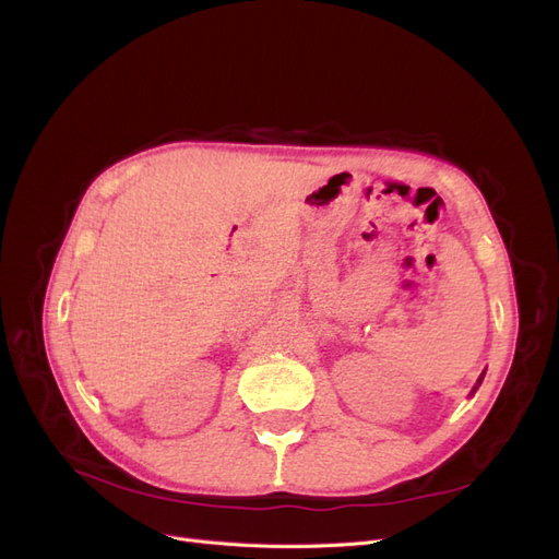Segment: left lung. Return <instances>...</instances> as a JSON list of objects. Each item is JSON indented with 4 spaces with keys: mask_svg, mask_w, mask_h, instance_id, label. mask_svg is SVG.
<instances>
[{
    "mask_svg": "<svg viewBox=\"0 0 559 559\" xmlns=\"http://www.w3.org/2000/svg\"><path fill=\"white\" fill-rule=\"evenodd\" d=\"M480 381H484V374H480V377H478V381H476V386H474V389H472V393H474V391H476V389H478V386H480Z\"/></svg>",
    "mask_w": 559,
    "mask_h": 559,
    "instance_id": "left-lung-1",
    "label": "left lung"
}]
</instances>
